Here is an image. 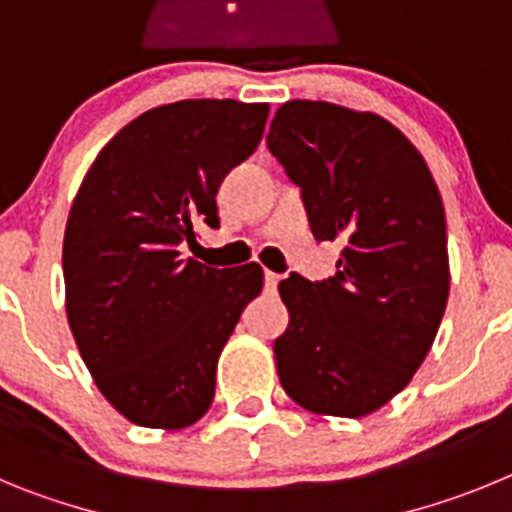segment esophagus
Returning a JSON list of instances; mask_svg holds the SVG:
<instances>
[{
	"label": "esophagus",
	"instance_id": "1",
	"mask_svg": "<svg viewBox=\"0 0 512 512\" xmlns=\"http://www.w3.org/2000/svg\"><path fill=\"white\" fill-rule=\"evenodd\" d=\"M278 283H280V275L270 273V270H267V273H265V290L275 293V290H278Z\"/></svg>",
	"mask_w": 512,
	"mask_h": 512
}]
</instances>
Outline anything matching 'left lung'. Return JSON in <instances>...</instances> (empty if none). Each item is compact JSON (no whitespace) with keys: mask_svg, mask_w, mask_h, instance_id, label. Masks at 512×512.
I'll list each match as a JSON object with an SVG mask.
<instances>
[{"mask_svg":"<svg viewBox=\"0 0 512 512\" xmlns=\"http://www.w3.org/2000/svg\"><path fill=\"white\" fill-rule=\"evenodd\" d=\"M267 150L301 188L319 242L344 245L336 275L278 285L285 393L306 411L359 418L411 382L449 298L446 216L411 140L388 119L329 101H285Z\"/></svg>","mask_w":512,"mask_h":512,"instance_id":"left-lung-1","label":"left lung"}]
</instances>
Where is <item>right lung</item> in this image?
I'll use <instances>...</instances> for the list:
<instances>
[{"label":"right lung","mask_w":512,"mask_h":512,"mask_svg":"<svg viewBox=\"0 0 512 512\" xmlns=\"http://www.w3.org/2000/svg\"><path fill=\"white\" fill-rule=\"evenodd\" d=\"M267 104L186 99L132 119L96 155L63 239L68 326L104 398L137 426L186 428L214 400L216 362L262 290V267L181 255L219 229L216 191L250 158Z\"/></svg>","instance_id":"1"}]
</instances>
